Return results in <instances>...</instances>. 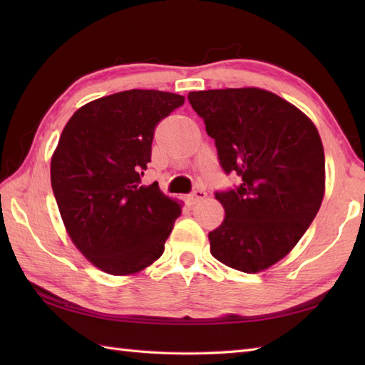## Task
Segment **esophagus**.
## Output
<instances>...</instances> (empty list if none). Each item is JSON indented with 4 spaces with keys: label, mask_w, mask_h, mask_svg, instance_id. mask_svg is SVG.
<instances>
[{
    "label": "esophagus",
    "mask_w": 365,
    "mask_h": 365,
    "mask_svg": "<svg viewBox=\"0 0 365 365\" xmlns=\"http://www.w3.org/2000/svg\"><path fill=\"white\" fill-rule=\"evenodd\" d=\"M205 197H207V192L204 190H196V191H192V195H190L187 197V200H188V204H197V202H200V200H204Z\"/></svg>",
    "instance_id": "1"
}]
</instances>
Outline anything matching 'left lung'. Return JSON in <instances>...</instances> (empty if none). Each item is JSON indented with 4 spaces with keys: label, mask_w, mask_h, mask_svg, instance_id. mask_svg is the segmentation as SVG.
Here are the masks:
<instances>
[{
    "label": "left lung",
    "mask_w": 365,
    "mask_h": 365,
    "mask_svg": "<svg viewBox=\"0 0 365 365\" xmlns=\"http://www.w3.org/2000/svg\"><path fill=\"white\" fill-rule=\"evenodd\" d=\"M237 188L216 192L226 218L208 234L216 260L259 273L284 259L304 235L324 196L319 130L297 106L259 88L190 92Z\"/></svg>",
    "instance_id": "left-lung-1"
}]
</instances>
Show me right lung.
<instances>
[{
    "mask_svg": "<svg viewBox=\"0 0 365 365\" xmlns=\"http://www.w3.org/2000/svg\"><path fill=\"white\" fill-rule=\"evenodd\" d=\"M183 102L173 92H118L76 110L61 133L50 168L61 218L78 251L108 274H136L158 260L182 213L141 177L155 127Z\"/></svg>",
    "mask_w": 365,
    "mask_h": 365,
    "instance_id": "1",
    "label": "right lung"
}]
</instances>
